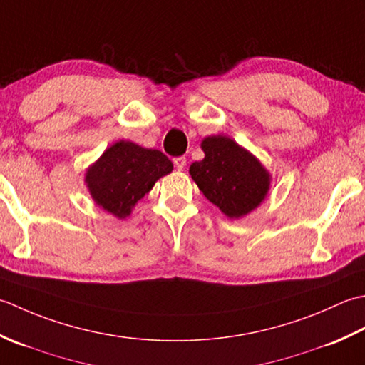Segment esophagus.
I'll return each instance as SVG.
<instances>
[{
	"label": "esophagus",
	"mask_w": 365,
	"mask_h": 365,
	"mask_svg": "<svg viewBox=\"0 0 365 365\" xmlns=\"http://www.w3.org/2000/svg\"><path fill=\"white\" fill-rule=\"evenodd\" d=\"M173 163H175V167H176L178 170H182V168L185 167V163H187V159L182 158V155H181V158H175V159H173Z\"/></svg>",
	"instance_id": "obj_1"
}]
</instances>
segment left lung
Wrapping results in <instances>:
<instances>
[{
  "label": "left lung",
  "instance_id": "1",
  "mask_svg": "<svg viewBox=\"0 0 365 365\" xmlns=\"http://www.w3.org/2000/svg\"><path fill=\"white\" fill-rule=\"evenodd\" d=\"M205 159L193 162L189 173L198 189L230 219L249 214L263 202L269 173L254 155L224 135L207 137Z\"/></svg>",
  "mask_w": 365,
  "mask_h": 365
}]
</instances>
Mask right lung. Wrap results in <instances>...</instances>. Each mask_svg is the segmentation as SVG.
Here are the masks:
<instances>
[{"instance_id": "1", "label": "right lung", "mask_w": 365, "mask_h": 365, "mask_svg": "<svg viewBox=\"0 0 365 365\" xmlns=\"http://www.w3.org/2000/svg\"><path fill=\"white\" fill-rule=\"evenodd\" d=\"M172 170V160L162 151L118 141L88 170L86 184L96 203L124 219L154 182Z\"/></svg>"}]
</instances>
